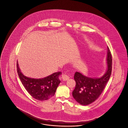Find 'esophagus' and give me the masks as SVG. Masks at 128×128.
Instances as JSON below:
<instances>
[{
	"label": "esophagus",
	"instance_id": "1",
	"mask_svg": "<svg viewBox=\"0 0 128 128\" xmlns=\"http://www.w3.org/2000/svg\"><path fill=\"white\" fill-rule=\"evenodd\" d=\"M62 78L64 81H66V80H68L70 78V77L68 75H67L66 74H64L62 75Z\"/></svg>",
	"mask_w": 128,
	"mask_h": 128
}]
</instances>
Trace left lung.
I'll return each instance as SVG.
<instances>
[{"mask_svg":"<svg viewBox=\"0 0 128 128\" xmlns=\"http://www.w3.org/2000/svg\"><path fill=\"white\" fill-rule=\"evenodd\" d=\"M107 49V69L102 77L91 78L78 72L74 74L76 85L72 94L74 99L82 105L91 104L98 98L110 79L112 69V57L108 47Z\"/></svg>","mask_w":128,"mask_h":128,"instance_id":"1","label":"left lung"}]
</instances>
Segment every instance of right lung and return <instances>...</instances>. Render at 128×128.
Instances as JSON below:
<instances>
[{
	"label": "right lung",
	"mask_w": 128,
	"mask_h": 128,
	"mask_svg": "<svg viewBox=\"0 0 128 128\" xmlns=\"http://www.w3.org/2000/svg\"><path fill=\"white\" fill-rule=\"evenodd\" d=\"M17 72L20 81L24 88L34 98L40 101L48 100L53 96L60 80L61 72H54L43 78H32L25 76L21 72L17 62Z\"/></svg>",
	"instance_id": "1"
}]
</instances>
